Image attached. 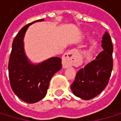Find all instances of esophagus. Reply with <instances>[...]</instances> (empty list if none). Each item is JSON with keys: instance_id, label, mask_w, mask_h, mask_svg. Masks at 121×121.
I'll list each match as a JSON object with an SVG mask.
<instances>
[{"instance_id": "34e87169", "label": "esophagus", "mask_w": 121, "mask_h": 121, "mask_svg": "<svg viewBox=\"0 0 121 121\" xmlns=\"http://www.w3.org/2000/svg\"><path fill=\"white\" fill-rule=\"evenodd\" d=\"M78 51L76 49H72L67 52L62 57V64L64 69L70 67L77 63Z\"/></svg>"}]
</instances>
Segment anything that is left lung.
I'll return each mask as SVG.
<instances>
[{
  "label": "left lung",
  "mask_w": 121,
  "mask_h": 121,
  "mask_svg": "<svg viewBox=\"0 0 121 121\" xmlns=\"http://www.w3.org/2000/svg\"><path fill=\"white\" fill-rule=\"evenodd\" d=\"M103 51L84 68L81 69L71 85V89L77 97L90 100L100 94L107 86L113 67V46L109 34L105 32L101 40Z\"/></svg>",
  "instance_id": "1"
}]
</instances>
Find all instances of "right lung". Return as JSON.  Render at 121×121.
<instances>
[{
	"label": "right lung",
	"instance_id": "obj_1",
	"mask_svg": "<svg viewBox=\"0 0 121 121\" xmlns=\"http://www.w3.org/2000/svg\"><path fill=\"white\" fill-rule=\"evenodd\" d=\"M43 21H35L20 30L13 40L9 60V78L12 91L29 104L38 102L45 97L51 78L62 67L60 57H53L33 64L25 53L23 39L27 29L35 22Z\"/></svg>",
	"mask_w": 121,
	"mask_h": 121
}]
</instances>
